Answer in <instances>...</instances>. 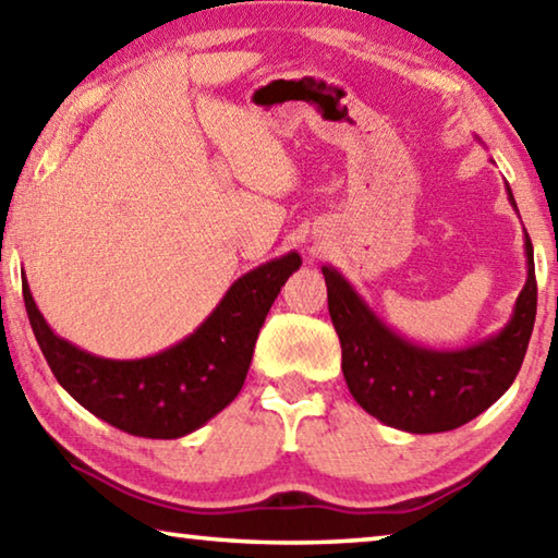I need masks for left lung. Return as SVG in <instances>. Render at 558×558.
<instances>
[{
    "label": "left lung",
    "mask_w": 558,
    "mask_h": 558,
    "mask_svg": "<svg viewBox=\"0 0 558 558\" xmlns=\"http://www.w3.org/2000/svg\"><path fill=\"white\" fill-rule=\"evenodd\" d=\"M507 198L519 214L509 183ZM524 255L526 282L507 325L457 350L407 340L367 305L335 265H323L327 307L342 348V375L362 410L387 427L412 435L457 429L489 410L517 379L534 330L536 276L526 231Z\"/></svg>",
    "instance_id": "obj_1"
}]
</instances>
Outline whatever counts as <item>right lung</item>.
<instances>
[{"mask_svg":"<svg viewBox=\"0 0 558 558\" xmlns=\"http://www.w3.org/2000/svg\"><path fill=\"white\" fill-rule=\"evenodd\" d=\"M300 265V253L290 251L247 270L196 330L136 360L99 357L59 338L34 303L26 276L22 295L51 373L84 410L134 437L179 439L241 392L265 315Z\"/></svg>","mask_w":558,"mask_h":558,"instance_id":"1","label":"right lung"}]
</instances>
